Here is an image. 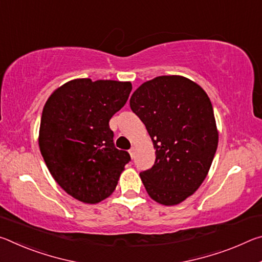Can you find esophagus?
Wrapping results in <instances>:
<instances>
[{
    "instance_id": "esophagus-1",
    "label": "esophagus",
    "mask_w": 262,
    "mask_h": 262,
    "mask_svg": "<svg viewBox=\"0 0 262 262\" xmlns=\"http://www.w3.org/2000/svg\"><path fill=\"white\" fill-rule=\"evenodd\" d=\"M135 151H136V148H135V147H133V148H130V150H129V155H130V157H132V158H134V155H135Z\"/></svg>"
}]
</instances>
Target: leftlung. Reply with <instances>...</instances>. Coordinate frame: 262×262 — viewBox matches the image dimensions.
I'll return each instance as SVG.
<instances>
[{
    "label": "left lung",
    "mask_w": 262,
    "mask_h": 262,
    "mask_svg": "<svg viewBox=\"0 0 262 262\" xmlns=\"http://www.w3.org/2000/svg\"><path fill=\"white\" fill-rule=\"evenodd\" d=\"M129 104L156 150L154 166L140 173L142 183L152 200L179 205L206 179L219 144L209 97L195 82L170 75L141 84Z\"/></svg>",
    "instance_id": "8db88e82"
}]
</instances>
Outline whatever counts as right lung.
Segmentation results:
<instances>
[{"mask_svg": "<svg viewBox=\"0 0 262 262\" xmlns=\"http://www.w3.org/2000/svg\"><path fill=\"white\" fill-rule=\"evenodd\" d=\"M130 91V82L77 78L57 88L43 106L40 152L54 180L78 201L108 198L130 161L114 147L108 125Z\"/></svg>", "mask_w": 262, "mask_h": 262, "instance_id": "1", "label": "right lung"}]
</instances>
